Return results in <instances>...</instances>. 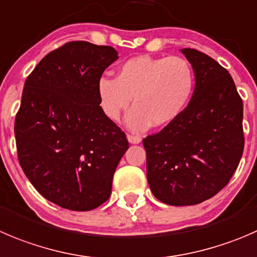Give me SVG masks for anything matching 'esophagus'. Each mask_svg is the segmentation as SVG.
I'll list each match as a JSON object with an SVG mask.
<instances>
[{"label":"esophagus","mask_w":257,"mask_h":257,"mask_svg":"<svg viewBox=\"0 0 257 257\" xmlns=\"http://www.w3.org/2000/svg\"><path fill=\"white\" fill-rule=\"evenodd\" d=\"M126 138H128V142L131 144H139L142 142V138L139 136H132V134H128Z\"/></svg>","instance_id":"obj_1"}]
</instances>
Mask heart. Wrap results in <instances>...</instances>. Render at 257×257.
Here are the masks:
<instances>
[{
    "instance_id": "obj_1",
    "label": "heart",
    "mask_w": 257,
    "mask_h": 257,
    "mask_svg": "<svg viewBox=\"0 0 257 257\" xmlns=\"http://www.w3.org/2000/svg\"><path fill=\"white\" fill-rule=\"evenodd\" d=\"M193 89L189 62L177 56L132 57L119 66L115 79L101 76L96 84L99 105L109 120L118 121L133 99L126 125L136 132L176 121L188 106Z\"/></svg>"
}]
</instances>
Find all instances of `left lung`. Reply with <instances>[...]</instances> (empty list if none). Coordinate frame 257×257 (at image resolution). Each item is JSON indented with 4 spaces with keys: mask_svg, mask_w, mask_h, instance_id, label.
Instances as JSON below:
<instances>
[{
    "mask_svg": "<svg viewBox=\"0 0 257 257\" xmlns=\"http://www.w3.org/2000/svg\"><path fill=\"white\" fill-rule=\"evenodd\" d=\"M196 86L181 116L143 139L147 179L154 197L171 206H192L220 192L243 152V105L233 79L203 52L182 49Z\"/></svg>",
    "mask_w": 257,
    "mask_h": 257,
    "instance_id": "left-lung-1",
    "label": "left lung"
}]
</instances>
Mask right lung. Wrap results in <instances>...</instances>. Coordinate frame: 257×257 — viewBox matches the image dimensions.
I'll return each mask as SVG.
<instances>
[{"instance_id":"add662e5","label":"right lung","mask_w":257,"mask_h":257,"mask_svg":"<svg viewBox=\"0 0 257 257\" xmlns=\"http://www.w3.org/2000/svg\"><path fill=\"white\" fill-rule=\"evenodd\" d=\"M115 60L110 46L68 42L47 54L25 81L15 120L19 162L40 195L62 208L103 205L129 148L96 94L98 80Z\"/></svg>"}]
</instances>
